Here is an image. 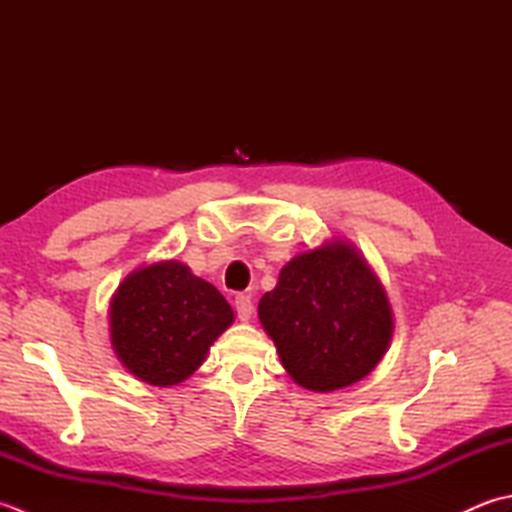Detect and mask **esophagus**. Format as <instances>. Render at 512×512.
Segmentation results:
<instances>
[{
  "instance_id": "1",
  "label": "esophagus",
  "mask_w": 512,
  "mask_h": 512,
  "mask_svg": "<svg viewBox=\"0 0 512 512\" xmlns=\"http://www.w3.org/2000/svg\"><path fill=\"white\" fill-rule=\"evenodd\" d=\"M235 312L239 321H248L250 314H253V299L248 295H237L235 297Z\"/></svg>"
}]
</instances>
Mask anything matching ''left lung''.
<instances>
[{
    "label": "left lung",
    "mask_w": 512,
    "mask_h": 512,
    "mask_svg": "<svg viewBox=\"0 0 512 512\" xmlns=\"http://www.w3.org/2000/svg\"><path fill=\"white\" fill-rule=\"evenodd\" d=\"M257 312L290 378L323 394L365 378L394 334L383 284L343 239L292 257Z\"/></svg>",
    "instance_id": "8db88e82"
}]
</instances>
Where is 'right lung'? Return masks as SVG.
Segmentation results:
<instances>
[{
  "label": "right lung",
  "instance_id": "obj_1",
  "mask_svg": "<svg viewBox=\"0 0 512 512\" xmlns=\"http://www.w3.org/2000/svg\"><path fill=\"white\" fill-rule=\"evenodd\" d=\"M231 323L233 310L220 290L176 259L136 268L110 303L118 361L156 387L187 380Z\"/></svg>",
  "mask_w": 512,
  "mask_h": 512
}]
</instances>
